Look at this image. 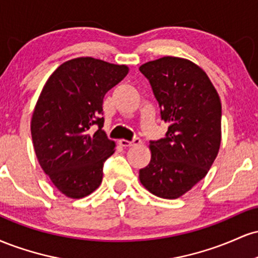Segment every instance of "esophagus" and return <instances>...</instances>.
Here are the masks:
<instances>
[{
  "label": "esophagus",
  "mask_w": 258,
  "mask_h": 258,
  "mask_svg": "<svg viewBox=\"0 0 258 258\" xmlns=\"http://www.w3.org/2000/svg\"><path fill=\"white\" fill-rule=\"evenodd\" d=\"M119 143H120V146H122V147L126 148V147L138 146V144L142 143V141H141V138L135 137V138H133V141H126V139H120Z\"/></svg>",
  "instance_id": "1"
}]
</instances>
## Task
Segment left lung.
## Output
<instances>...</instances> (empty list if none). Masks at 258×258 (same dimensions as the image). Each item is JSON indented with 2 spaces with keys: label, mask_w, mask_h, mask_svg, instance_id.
Segmentation results:
<instances>
[{
  "label": "left lung",
  "mask_w": 258,
  "mask_h": 258,
  "mask_svg": "<svg viewBox=\"0 0 258 258\" xmlns=\"http://www.w3.org/2000/svg\"><path fill=\"white\" fill-rule=\"evenodd\" d=\"M170 123L164 138L150 141L152 159L139 170L150 193L177 199L200 182L221 146L222 105L206 73L188 59L162 57L141 65Z\"/></svg>",
  "instance_id": "8db88e82"
}]
</instances>
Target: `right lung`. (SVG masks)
I'll return each mask as SVG.
<instances>
[{"instance_id": "add662e5", "label": "right lung", "mask_w": 258, "mask_h": 258, "mask_svg": "<svg viewBox=\"0 0 258 258\" xmlns=\"http://www.w3.org/2000/svg\"><path fill=\"white\" fill-rule=\"evenodd\" d=\"M127 74L126 65L81 57L58 67L44 84L32 112V143L41 168L65 197L85 198L102 183L103 165L115 152L102 130L103 98Z\"/></svg>"}]
</instances>
